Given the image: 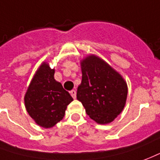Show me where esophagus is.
I'll use <instances>...</instances> for the list:
<instances>
[{"instance_id":"1","label":"esophagus","mask_w":160,"mask_h":160,"mask_svg":"<svg viewBox=\"0 0 160 160\" xmlns=\"http://www.w3.org/2000/svg\"><path fill=\"white\" fill-rule=\"evenodd\" d=\"M70 94H71V95L72 96V98L76 99V97H77V91H76L75 89H72V91L70 92Z\"/></svg>"}]
</instances>
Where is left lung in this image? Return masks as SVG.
<instances>
[{
  "label": "left lung",
  "instance_id": "left-lung-1",
  "mask_svg": "<svg viewBox=\"0 0 160 160\" xmlns=\"http://www.w3.org/2000/svg\"><path fill=\"white\" fill-rule=\"evenodd\" d=\"M82 82L77 98L96 123L112 122L123 111L128 88L125 81L107 63L90 55L81 63Z\"/></svg>",
  "mask_w": 160,
  "mask_h": 160
}]
</instances>
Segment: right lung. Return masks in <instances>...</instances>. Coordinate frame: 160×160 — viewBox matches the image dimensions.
Instances as JSON below:
<instances>
[{
	"label": "right lung",
	"mask_w": 160,
	"mask_h": 160,
	"mask_svg": "<svg viewBox=\"0 0 160 160\" xmlns=\"http://www.w3.org/2000/svg\"><path fill=\"white\" fill-rule=\"evenodd\" d=\"M53 75L54 70L42 63L24 96L28 113L43 128H51L62 120L67 106L73 101Z\"/></svg>",
	"instance_id": "right-lung-1"
}]
</instances>
